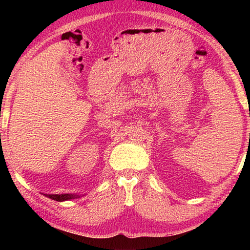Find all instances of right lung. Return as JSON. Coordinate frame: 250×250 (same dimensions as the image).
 <instances>
[{"mask_svg":"<svg viewBox=\"0 0 250 250\" xmlns=\"http://www.w3.org/2000/svg\"><path fill=\"white\" fill-rule=\"evenodd\" d=\"M47 196L54 201L64 202V201L75 200V198H78L80 195L79 194H50V195H47Z\"/></svg>","mask_w":250,"mask_h":250,"instance_id":"obj_1","label":"right lung"}]
</instances>
